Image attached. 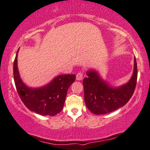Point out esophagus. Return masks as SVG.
Here are the masks:
<instances>
[{"label":"esophagus","instance_id":"1","mask_svg":"<svg viewBox=\"0 0 150 150\" xmlns=\"http://www.w3.org/2000/svg\"><path fill=\"white\" fill-rule=\"evenodd\" d=\"M83 74L82 72L81 71L78 72L76 75V79H77V80H81L83 78Z\"/></svg>","mask_w":150,"mask_h":150}]
</instances>
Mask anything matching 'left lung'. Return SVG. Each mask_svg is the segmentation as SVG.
<instances>
[{"instance_id": "1", "label": "left lung", "mask_w": 150, "mask_h": 150, "mask_svg": "<svg viewBox=\"0 0 150 150\" xmlns=\"http://www.w3.org/2000/svg\"><path fill=\"white\" fill-rule=\"evenodd\" d=\"M83 79L84 101L86 107L95 115H103L123 106L132 96L137 85V64L129 81L118 88H112L101 78L95 71H89Z\"/></svg>"}]
</instances>
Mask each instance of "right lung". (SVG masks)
Returning <instances> with one entry per match:
<instances>
[{
    "label": "right lung",
    "mask_w": 150,
    "mask_h": 150,
    "mask_svg": "<svg viewBox=\"0 0 150 150\" xmlns=\"http://www.w3.org/2000/svg\"><path fill=\"white\" fill-rule=\"evenodd\" d=\"M17 56L13 62V78L17 92L25 106L40 115L55 116L62 110L67 91L75 80V75H62L55 77L49 84L31 88L21 80L17 67Z\"/></svg>",
    "instance_id": "right-lung-1"
}]
</instances>
